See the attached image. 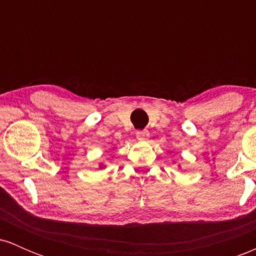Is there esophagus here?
Masks as SVG:
<instances>
[{
  "label": "esophagus",
  "instance_id": "34e87169",
  "mask_svg": "<svg viewBox=\"0 0 256 256\" xmlns=\"http://www.w3.org/2000/svg\"><path fill=\"white\" fill-rule=\"evenodd\" d=\"M137 140H146L149 138V131L148 130H140L136 132Z\"/></svg>",
  "mask_w": 256,
  "mask_h": 256
}]
</instances>
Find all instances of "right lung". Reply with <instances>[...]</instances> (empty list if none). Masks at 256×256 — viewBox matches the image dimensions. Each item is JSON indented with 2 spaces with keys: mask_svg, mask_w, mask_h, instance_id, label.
Masks as SVG:
<instances>
[{
  "mask_svg": "<svg viewBox=\"0 0 256 256\" xmlns=\"http://www.w3.org/2000/svg\"><path fill=\"white\" fill-rule=\"evenodd\" d=\"M101 168H102V166H101Z\"/></svg>",
  "mask_w": 256,
  "mask_h": 256,
  "instance_id": "add662e5",
  "label": "right lung"
}]
</instances>
